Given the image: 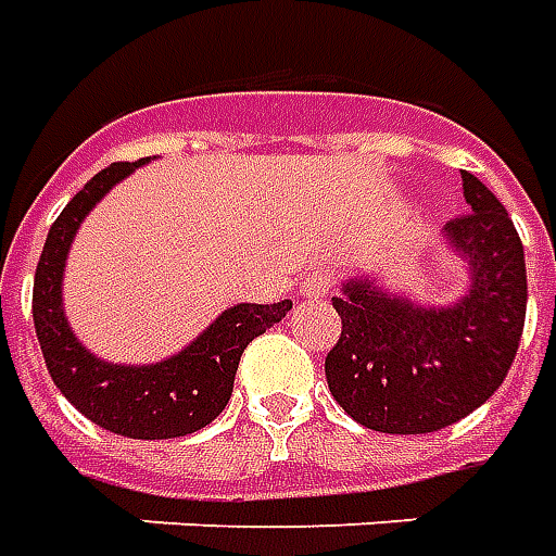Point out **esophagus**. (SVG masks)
<instances>
[{
    "mask_svg": "<svg viewBox=\"0 0 556 556\" xmlns=\"http://www.w3.org/2000/svg\"><path fill=\"white\" fill-rule=\"evenodd\" d=\"M332 287H334L332 271H329V269H314L308 278L302 281L299 293H302L305 299H320V296H326V293H329Z\"/></svg>",
    "mask_w": 556,
    "mask_h": 556,
    "instance_id": "esophagus-1",
    "label": "esophagus"
}]
</instances>
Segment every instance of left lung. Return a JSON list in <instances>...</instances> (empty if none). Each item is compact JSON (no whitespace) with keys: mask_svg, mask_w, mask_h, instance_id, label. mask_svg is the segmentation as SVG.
<instances>
[{"mask_svg":"<svg viewBox=\"0 0 556 556\" xmlns=\"http://www.w3.org/2000/svg\"><path fill=\"white\" fill-rule=\"evenodd\" d=\"M470 212L443 227L470 287L455 305L425 308L350 278L332 299L341 338L326 356L329 392L383 434H431L470 416L506 380L527 314L523 245L497 197L460 170Z\"/></svg>","mask_w":556,"mask_h":556,"instance_id":"1","label":"left lung"}]
</instances>
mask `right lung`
Segmentation results:
<instances>
[{"label": "right lung", "instance_id": "1", "mask_svg": "<svg viewBox=\"0 0 556 556\" xmlns=\"http://www.w3.org/2000/svg\"><path fill=\"white\" fill-rule=\"evenodd\" d=\"M140 164H146V159L134 164H110L62 208L47 233L35 269L33 320L47 371L59 392L86 419L131 440H170L206 428L227 407L245 348L281 320L293 308V302L285 299L275 305H233L222 317H215L206 332L182 353L155 365H110L83 348L62 311L65 257L83 218L113 185Z\"/></svg>", "mask_w": 556, "mask_h": 556}]
</instances>
